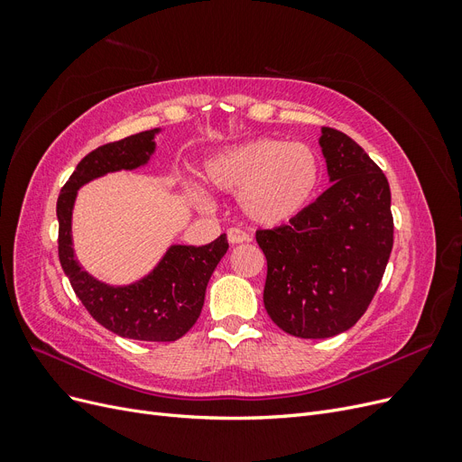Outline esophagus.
Masks as SVG:
<instances>
[{
    "label": "esophagus",
    "mask_w": 462,
    "mask_h": 462,
    "mask_svg": "<svg viewBox=\"0 0 462 462\" xmlns=\"http://www.w3.org/2000/svg\"><path fill=\"white\" fill-rule=\"evenodd\" d=\"M227 239L231 245H239V243H248L250 235L245 233L241 227H229L227 229Z\"/></svg>",
    "instance_id": "34e87169"
}]
</instances>
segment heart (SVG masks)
<instances>
[{
    "instance_id": "heart-1",
    "label": "heart",
    "mask_w": 462,
    "mask_h": 462,
    "mask_svg": "<svg viewBox=\"0 0 462 462\" xmlns=\"http://www.w3.org/2000/svg\"><path fill=\"white\" fill-rule=\"evenodd\" d=\"M208 183L239 192L243 216L256 226L273 227L299 216L314 197L319 163L304 143L256 138L221 152L206 165Z\"/></svg>"
}]
</instances>
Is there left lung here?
Returning <instances> with one entry per match:
<instances>
[{
	"label": "left lung",
	"mask_w": 462,
	"mask_h": 462,
	"mask_svg": "<svg viewBox=\"0 0 462 462\" xmlns=\"http://www.w3.org/2000/svg\"><path fill=\"white\" fill-rule=\"evenodd\" d=\"M319 146L333 185L287 226L256 231L268 260L265 312L302 339L353 328L380 287L393 248L383 171L337 129L321 127Z\"/></svg>",
	"instance_id": "1"
}]
</instances>
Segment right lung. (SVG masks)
<instances>
[{
    "mask_svg": "<svg viewBox=\"0 0 462 462\" xmlns=\"http://www.w3.org/2000/svg\"><path fill=\"white\" fill-rule=\"evenodd\" d=\"M158 131L104 144L80 160L58 199V250L75 295L97 324L127 339L165 343L183 337L197 324L209 277L229 248L226 233L204 246L173 245L150 275L125 287L106 285L82 270L75 260L71 239L77 190L96 177L144 165L156 148L153 134Z\"/></svg>",
    "mask_w": 462,
    "mask_h": 462,
    "instance_id": "add662e5",
    "label": "right lung"
}]
</instances>
